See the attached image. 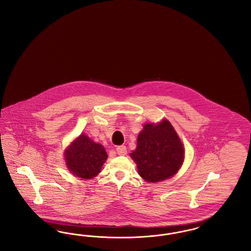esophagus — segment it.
Masks as SVG:
<instances>
[{"label": "esophagus", "mask_w": 251, "mask_h": 251, "mask_svg": "<svg viewBox=\"0 0 251 251\" xmlns=\"http://www.w3.org/2000/svg\"><path fill=\"white\" fill-rule=\"evenodd\" d=\"M117 152H118L119 155H125L127 153V148L125 146H123V145L119 146L117 148Z\"/></svg>", "instance_id": "obj_1"}]
</instances>
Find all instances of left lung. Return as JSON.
Listing matches in <instances>:
<instances>
[{
    "mask_svg": "<svg viewBox=\"0 0 251 251\" xmlns=\"http://www.w3.org/2000/svg\"><path fill=\"white\" fill-rule=\"evenodd\" d=\"M139 175L149 182H157L176 174L182 164L184 151L177 132L164 120L146 124L138 134L137 147L131 153Z\"/></svg>",
    "mask_w": 251,
    "mask_h": 251,
    "instance_id": "8db88e82",
    "label": "left lung"
}]
</instances>
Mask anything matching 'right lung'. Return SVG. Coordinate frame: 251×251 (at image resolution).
<instances>
[{
    "instance_id": "add662e5",
    "label": "right lung",
    "mask_w": 251,
    "mask_h": 251,
    "mask_svg": "<svg viewBox=\"0 0 251 251\" xmlns=\"http://www.w3.org/2000/svg\"><path fill=\"white\" fill-rule=\"evenodd\" d=\"M66 163L72 173L82 179H91L100 171L107 159L104 148L81 134L66 151Z\"/></svg>"
}]
</instances>
